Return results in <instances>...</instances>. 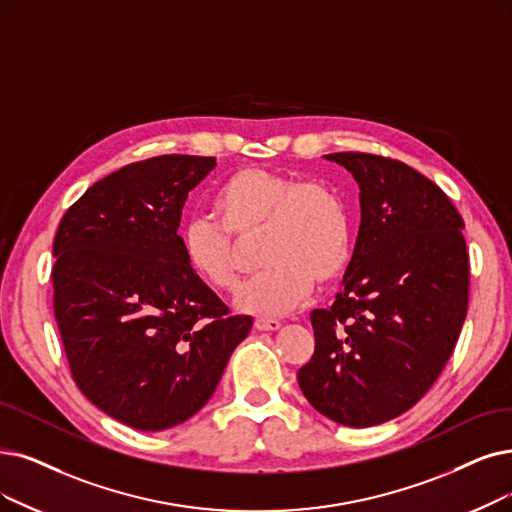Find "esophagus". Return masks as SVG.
Masks as SVG:
<instances>
[{
    "label": "esophagus",
    "mask_w": 512,
    "mask_h": 512,
    "mask_svg": "<svg viewBox=\"0 0 512 512\" xmlns=\"http://www.w3.org/2000/svg\"><path fill=\"white\" fill-rule=\"evenodd\" d=\"M254 327L258 332H277L281 323L277 319H256L254 321Z\"/></svg>",
    "instance_id": "34e87169"
}]
</instances>
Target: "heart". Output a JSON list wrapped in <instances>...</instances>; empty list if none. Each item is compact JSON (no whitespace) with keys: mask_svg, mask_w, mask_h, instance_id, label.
Listing matches in <instances>:
<instances>
[{"mask_svg":"<svg viewBox=\"0 0 512 512\" xmlns=\"http://www.w3.org/2000/svg\"><path fill=\"white\" fill-rule=\"evenodd\" d=\"M217 224L203 218L180 231L191 273L220 292L239 283L235 243L262 231V275L237 292L241 313L281 317L342 275L351 260V220L342 197L319 180H300L262 168H243L222 180L212 197Z\"/></svg>","mask_w":512,"mask_h":512,"instance_id":"obj_1","label":"heart"}]
</instances>
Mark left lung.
<instances>
[{
  "label": "left lung",
  "mask_w": 512,
  "mask_h": 512,
  "mask_svg": "<svg viewBox=\"0 0 512 512\" xmlns=\"http://www.w3.org/2000/svg\"><path fill=\"white\" fill-rule=\"evenodd\" d=\"M323 157L357 180L361 224L342 290L311 313L315 353L298 384L325 418L365 428L414 407L452 357L468 306L464 220L397 159Z\"/></svg>",
  "instance_id": "1"
}]
</instances>
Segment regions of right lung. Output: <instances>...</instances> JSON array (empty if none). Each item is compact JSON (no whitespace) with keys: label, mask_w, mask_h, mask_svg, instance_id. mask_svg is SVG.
I'll use <instances>...</instances> for the list:
<instances>
[{"label":"right lung","mask_w":512,"mask_h":512,"mask_svg":"<svg viewBox=\"0 0 512 512\" xmlns=\"http://www.w3.org/2000/svg\"><path fill=\"white\" fill-rule=\"evenodd\" d=\"M214 157L161 155L98 180L58 224L54 317L79 391L138 431L208 403L250 315H229L180 250L182 206Z\"/></svg>","instance_id":"obj_1"}]
</instances>
